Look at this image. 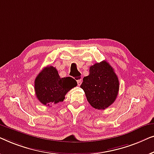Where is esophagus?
I'll use <instances>...</instances> for the list:
<instances>
[{"label": "esophagus", "mask_w": 154, "mask_h": 154, "mask_svg": "<svg viewBox=\"0 0 154 154\" xmlns=\"http://www.w3.org/2000/svg\"><path fill=\"white\" fill-rule=\"evenodd\" d=\"M82 82V79H78L77 81V85H78V86H80V85H81Z\"/></svg>", "instance_id": "34e87169"}]
</instances>
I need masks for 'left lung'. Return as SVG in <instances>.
<instances>
[{"label":"left lung","instance_id":"obj_1","mask_svg":"<svg viewBox=\"0 0 154 154\" xmlns=\"http://www.w3.org/2000/svg\"><path fill=\"white\" fill-rule=\"evenodd\" d=\"M86 99L95 109H105L115 101L119 89V79L107 61L95 63L80 86Z\"/></svg>","mask_w":154,"mask_h":154}]
</instances>
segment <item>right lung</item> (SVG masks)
Segmentation results:
<instances>
[{
	"mask_svg": "<svg viewBox=\"0 0 154 154\" xmlns=\"http://www.w3.org/2000/svg\"><path fill=\"white\" fill-rule=\"evenodd\" d=\"M77 85L73 78H60L56 68L47 66L35 79V91L41 103L49 106L63 101L67 93Z\"/></svg>",
	"mask_w": 154,
	"mask_h": 154,
	"instance_id": "1",
	"label": "right lung"
}]
</instances>
